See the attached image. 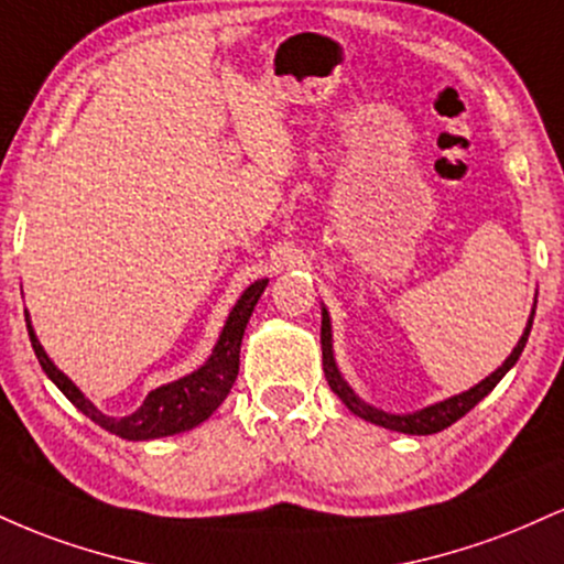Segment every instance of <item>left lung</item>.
<instances>
[{
    "instance_id": "obj_1",
    "label": "left lung",
    "mask_w": 564,
    "mask_h": 564,
    "mask_svg": "<svg viewBox=\"0 0 564 564\" xmlns=\"http://www.w3.org/2000/svg\"><path fill=\"white\" fill-rule=\"evenodd\" d=\"M533 315H535V304H533V313H530L528 318V326L525 332H522L520 341H517V347L511 349V355L507 360H503L501 366L496 368L490 377H485L480 384H475L471 390L462 392V394H453V398L443 400V403H435V405H426L422 411H413V413H387V411H379V408L364 403V400L358 398V394L352 392V387L347 384L345 377L339 373V368H336V360H334V347H332V318H328L326 307H323V321H321V347H323V371H326V381L328 387L339 394L341 403H345L349 411L355 413V416L366 419V422L371 424H379L384 426V430H394V432H405V435H435V432H443L445 426H451L453 422H458V419L464 416V413H469L471 408H475L480 400L488 394L494 387L507 377V371L511 366L520 360L522 349H525V341L530 336V328H533Z\"/></svg>"
}]
</instances>
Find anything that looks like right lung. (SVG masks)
Returning a JSON list of instances; mask_svg holds the SVG:
<instances>
[{
  "instance_id": "obj_1",
  "label": "right lung",
  "mask_w": 564,
  "mask_h": 564,
  "mask_svg": "<svg viewBox=\"0 0 564 564\" xmlns=\"http://www.w3.org/2000/svg\"><path fill=\"white\" fill-rule=\"evenodd\" d=\"M264 286H268V278L254 281L243 291L241 300H238L236 307L230 310L223 334H219L217 345L212 349L209 360H206L204 366L196 368L193 373H187L183 379L170 381V384L148 392L142 405L134 413H129V416H106L102 411H97V408L84 398L79 387H76L74 381L47 358L44 347L39 345L34 328H31L29 313H25V328H29L31 347H34L39 366L44 368V373L55 381L57 390L66 394L84 416L93 419L95 424H100L102 430H108L111 435H119L124 440L166 437L177 435V432L193 430V426L206 422V419L223 405V400L228 398L232 381L238 377V358H241V339L246 332V323H249L251 313H254V304L262 296Z\"/></svg>"
}]
</instances>
